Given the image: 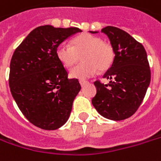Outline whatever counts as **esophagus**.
Segmentation results:
<instances>
[{
    "mask_svg": "<svg viewBox=\"0 0 161 161\" xmlns=\"http://www.w3.org/2000/svg\"><path fill=\"white\" fill-rule=\"evenodd\" d=\"M87 83H88V81H86V80H80V86H81V87L85 86V85L87 84Z\"/></svg>",
    "mask_w": 161,
    "mask_h": 161,
    "instance_id": "obj_1",
    "label": "esophagus"
}]
</instances>
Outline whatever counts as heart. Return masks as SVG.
I'll use <instances>...</instances> for the list:
<instances>
[{
  "mask_svg": "<svg viewBox=\"0 0 161 161\" xmlns=\"http://www.w3.org/2000/svg\"><path fill=\"white\" fill-rule=\"evenodd\" d=\"M71 44L72 47L60 45L57 48V56L64 66L71 67L82 55L84 62L69 70L72 78L84 80L93 76L98 69L105 71L111 67L114 60V50L109 43L102 42L101 38L84 33L76 37Z\"/></svg>",
  "mask_w": 161,
  "mask_h": 161,
  "instance_id": "b5f03b06",
  "label": "heart"
}]
</instances>
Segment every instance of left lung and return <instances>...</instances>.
<instances>
[{
	"label": "left lung",
	"instance_id": "1",
	"mask_svg": "<svg viewBox=\"0 0 161 161\" xmlns=\"http://www.w3.org/2000/svg\"><path fill=\"white\" fill-rule=\"evenodd\" d=\"M97 33V31H91ZM114 50V60L104 74L110 81L94 82L97 93L92 102L106 119L122 120L137 111L150 82V69L143 45L123 30L107 26L101 30Z\"/></svg>",
	"mask_w": 161,
	"mask_h": 161
}]
</instances>
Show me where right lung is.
I'll use <instances>...</instances> for the list:
<instances>
[{"label":"right lung","instance_id":"1","mask_svg":"<svg viewBox=\"0 0 161 161\" xmlns=\"http://www.w3.org/2000/svg\"><path fill=\"white\" fill-rule=\"evenodd\" d=\"M81 30L40 26L14 51L9 85L12 97L31 123L42 130H57L68 120L80 84L68 79L57 48Z\"/></svg>","mask_w":161,"mask_h":161}]
</instances>
